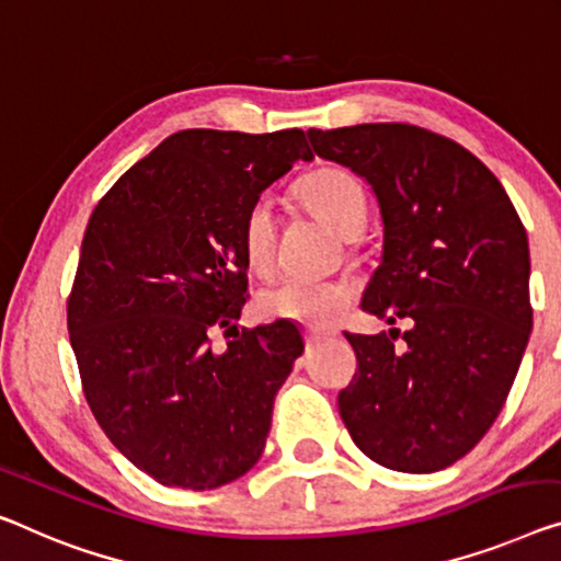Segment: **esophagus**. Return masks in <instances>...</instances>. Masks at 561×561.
Listing matches in <instances>:
<instances>
[{"label": "esophagus", "instance_id": "esophagus-1", "mask_svg": "<svg viewBox=\"0 0 561 561\" xmlns=\"http://www.w3.org/2000/svg\"><path fill=\"white\" fill-rule=\"evenodd\" d=\"M324 337L322 330H314V328H307L305 330V342L307 345H314V342H320Z\"/></svg>", "mask_w": 561, "mask_h": 561}]
</instances>
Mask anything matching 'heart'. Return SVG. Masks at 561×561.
I'll use <instances>...</instances> for the list:
<instances>
[{
    "label": "heart",
    "mask_w": 561,
    "mask_h": 561,
    "mask_svg": "<svg viewBox=\"0 0 561 561\" xmlns=\"http://www.w3.org/2000/svg\"><path fill=\"white\" fill-rule=\"evenodd\" d=\"M299 196L312 211L342 237H355L367 216V196L360 179L340 165H324L299 183ZM277 219L270 198H256L241 221V254L254 274H266L274 264ZM353 302V289L340 279H284L264 289L256 312L264 320H289L307 328H324Z\"/></svg>",
    "instance_id": "obj_1"
}]
</instances>
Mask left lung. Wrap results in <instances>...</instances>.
Here are the masks:
<instances>
[{
    "label": "left lung",
    "mask_w": 561,
    "mask_h": 561,
    "mask_svg": "<svg viewBox=\"0 0 561 561\" xmlns=\"http://www.w3.org/2000/svg\"><path fill=\"white\" fill-rule=\"evenodd\" d=\"M307 136L378 196L386 247L363 312L411 322L403 334L345 332L357 370L340 415L375 463L440 471L486 436L519 373L531 332L526 229L496 175L440 133L363 123Z\"/></svg>",
    "instance_id": "8db88e82"
}]
</instances>
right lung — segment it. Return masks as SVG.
Returning a JSON list of instances; mask_svg holds the SVG:
<instances>
[{
  "label": "right lung",
  "mask_w": 561,
  "mask_h": 561,
  "mask_svg": "<svg viewBox=\"0 0 561 561\" xmlns=\"http://www.w3.org/2000/svg\"><path fill=\"white\" fill-rule=\"evenodd\" d=\"M307 153L305 130L173 133L98 201L67 297L85 400L113 446L163 486L219 489L262 456L302 355L287 320L237 330L241 221ZM232 340L216 351L210 332Z\"/></svg>",
  "instance_id": "right-lung-1"
}]
</instances>
